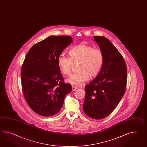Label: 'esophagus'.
Listing matches in <instances>:
<instances>
[{
  "label": "esophagus",
  "mask_w": 147,
  "mask_h": 147,
  "mask_svg": "<svg viewBox=\"0 0 147 147\" xmlns=\"http://www.w3.org/2000/svg\"><path fill=\"white\" fill-rule=\"evenodd\" d=\"M72 91H75V90L77 88H76V87L75 86H72Z\"/></svg>",
  "instance_id": "1"
}]
</instances>
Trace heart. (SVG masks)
<instances>
[{"instance_id":"heart-1","label":"heart","mask_w":147,"mask_h":147,"mask_svg":"<svg viewBox=\"0 0 147 147\" xmlns=\"http://www.w3.org/2000/svg\"><path fill=\"white\" fill-rule=\"evenodd\" d=\"M70 57L61 54L58 58V65L65 75L71 74L74 62L80 61L79 72L73 74L67 82L74 86H80L89 78L99 73L104 63V54L100 49L84 44H80L69 50Z\"/></svg>"}]
</instances>
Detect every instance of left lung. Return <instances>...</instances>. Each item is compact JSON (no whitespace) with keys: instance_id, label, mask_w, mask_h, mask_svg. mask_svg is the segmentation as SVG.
Masks as SVG:
<instances>
[{"instance_id":"1","label":"left lung","mask_w":147,"mask_h":147,"mask_svg":"<svg viewBox=\"0 0 147 147\" xmlns=\"http://www.w3.org/2000/svg\"><path fill=\"white\" fill-rule=\"evenodd\" d=\"M94 41L104 54L99 73L85 86L83 108L91 118L100 119L111 114L125 93L127 68L122 55L107 38L94 36Z\"/></svg>"}]
</instances>
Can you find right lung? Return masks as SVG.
<instances>
[{
	"label": "right lung",
	"instance_id": "right-lung-1",
	"mask_svg": "<svg viewBox=\"0 0 147 147\" xmlns=\"http://www.w3.org/2000/svg\"><path fill=\"white\" fill-rule=\"evenodd\" d=\"M68 36H52L36 43L29 50L22 65V86L30 107L42 116L57 114L65 96L72 91L64 82L58 58L73 41Z\"/></svg>",
	"mask_w": 147,
	"mask_h": 147
}]
</instances>
